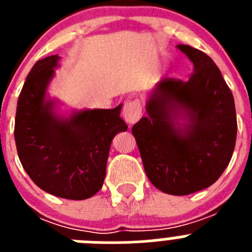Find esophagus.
<instances>
[{"mask_svg":"<svg viewBox=\"0 0 252 252\" xmlns=\"http://www.w3.org/2000/svg\"><path fill=\"white\" fill-rule=\"evenodd\" d=\"M141 115L142 108L139 99L127 101L124 104V108H122V119L127 122L128 125H132L135 124V122L139 121Z\"/></svg>","mask_w":252,"mask_h":252,"instance_id":"1","label":"esophagus"}]
</instances>
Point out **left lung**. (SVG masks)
<instances>
[{
    "instance_id": "8db88e82",
    "label": "left lung",
    "mask_w": 252,
    "mask_h": 252,
    "mask_svg": "<svg viewBox=\"0 0 252 252\" xmlns=\"http://www.w3.org/2000/svg\"><path fill=\"white\" fill-rule=\"evenodd\" d=\"M178 48L192 60L188 82L165 78L158 84L132 135L145 173L161 192L187 195L213 184L232 158L237 133L235 101L220 69L203 51ZM179 108L189 127L172 122Z\"/></svg>"
}]
</instances>
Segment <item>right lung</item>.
I'll list each match as a JSON object with an SVG mask.
<instances>
[{
	"label": "right lung",
	"mask_w": 252,
	"mask_h": 252,
	"mask_svg": "<svg viewBox=\"0 0 252 252\" xmlns=\"http://www.w3.org/2000/svg\"><path fill=\"white\" fill-rule=\"evenodd\" d=\"M58 55L35 63L19 95L15 141L22 166L45 192L81 201L102 188L111 141L127 130L120 117L121 104L112 110H87L60 120L45 101Z\"/></svg>",
	"instance_id": "add662e5"
}]
</instances>
